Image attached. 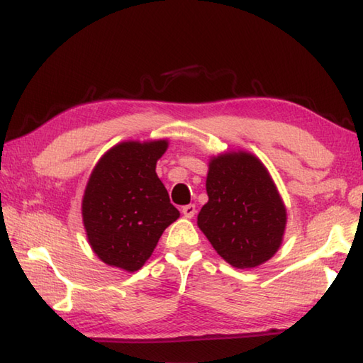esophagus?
Returning a JSON list of instances; mask_svg holds the SVG:
<instances>
[{"instance_id":"34e87169","label":"esophagus","mask_w":363,"mask_h":363,"mask_svg":"<svg viewBox=\"0 0 363 363\" xmlns=\"http://www.w3.org/2000/svg\"><path fill=\"white\" fill-rule=\"evenodd\" d=\"M182 213H184V217H187V218L195 217V213H196V207H195V204H187V206H184V207H182Z\"/></svg>"}]
</instances>
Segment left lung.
<instances>
[{"mask_svg": "<svg viewBox=\"0 0 363 363\" xmlns=\"http://www.w3.org/2000/svg\"><path fill=\"white\" fill-rule=\"evenodd\" d=\"M209 201L198 226L235 268L264 264L279 250L287 212L262 162L248 152L213 157L206 181Z\"/></svg>", "mask_w": 363, "mask_h": 363, "instance_id": "8db88e82", "label": "left lung"}]
</instances>
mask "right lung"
<instances>
[{
    "instance_id": "1",
    "label": "right lung",
    "mask_w": 363,
    "mask_h": 363,
    "mask_svg": "<svg viewBox=\"0 0 363 363\" xmlns=\"http://www.w3.org/2000/svg\"><path fill=\"white\" fill-rule=\"evenodd\" d=\"M167 146V140L120 143L91 173L82 218L91 250L107 265L137 272L162 233L179 218L156 174V162Z\"/></svg>"
}]
</instances>
